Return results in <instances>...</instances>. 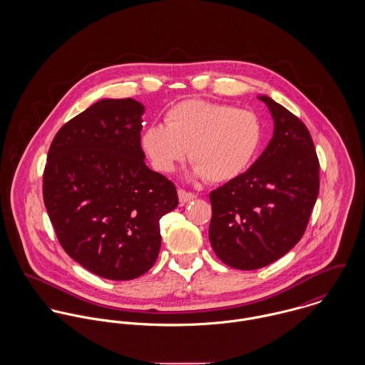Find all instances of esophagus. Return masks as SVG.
Returning a JSON list of instances; mask_svg holds the SVG:
<instances>
[{
    "mask_svg": "<svg viewBox=\"0 0 365 365\" xmlns=\"http://www.w3.org/2000/svg\"><path fill=\"white\" fill-rule=\"evenodd\" d=\"M195 198H197L195 194L188 192V191H185V190H178V200H180L181 204H187V202H190V201H192V200H195Z\"/></svg>",
    "mask_w": 365,
    "mask_h": 365,
    "instance_id": "1",
    "label": "esophagus"
}]
</instances>
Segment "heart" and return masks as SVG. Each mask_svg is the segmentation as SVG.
<instances>
[{
	"mask_svg": "<svg viewBox=\"0 0 365 365\" xmlns=\"http://www.w3.org/2000/svg\"><path fill=\"white\" fill-rule=\"evenodd\" d=\"M164 119L165 125H150L142 135V148L160 173H173L190 149L195 177L232 181L247 170L260 146V120L247 109L187 100Z\"/></svg>",
	"mask_w": 365,
	"mask_h": 365,
	"instance_id": "b5f03b06",
	"label": "heart"
}]
</instances>
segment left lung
<instances>
[{"label":"left lung","mask_w":365,"mask_h":365,"mask_svg":"<svg viewBox=\"0 0 365 365\" xmlns=\"http://www.w3.org/2000/svg\"><path fill=\"white\" fill-rule=\"evenodd\" d=\"M274 135L253 165L209 195V240L232 268L257 269L304 236L319 194V160L305 123L267 96Z\"/></svg>","instance_id":"8db88e82"}]
</instances>
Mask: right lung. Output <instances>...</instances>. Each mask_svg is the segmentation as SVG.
<instances>
[{"label": "right lung", "instance_id": "1", "mask_svg": "<svg viewBox=\"0 0 365 365\" xmlns=\"http://www.w3.org/2000/svg\"><path fill=\"white\" fill-rule=\"evenodd\" d=\"M143 112L132 98L91 105L56 133L43 173V201L61 247L113 281L153 267L160 219L178 205L174 184L145 163Z\"/></svg>", "mask_w": 365, "mask_h": 365}]
</instances>
